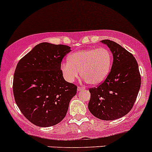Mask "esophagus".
Wrapping results in <instances>:
<instances>
[{"label": "esophagus", "mask_w": 152, "mask_h": 152, "mask_svg": "<svg viewBox=\"0 0 152 152\" xmlns=\"http://www.w3.org/2000/svg\"><path fill=\"white\" fill-rule=\"evenodd\" d=\"M85 89V87H82V86H79L77 88L78 91H81V90H84Z\"/></svg>", "instance_id": "esophagus-1"}]
</instances>
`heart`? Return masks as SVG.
Wrapping results in <instances>:
<instances>
[{
	"instance_id": "obj_1",
	"label": "heart",
	"mask_w": 152,
	"mask_h": 152,
	"mask_svg": "<svg viewBox=\"0 0 152 152\" xmlns=\"http://www.w3.org/2000/svg\"><path fill=\"white\" fill-rule=\"evenodd\" d=\"M112 63L113 56L109 49L89 48L71 53L68 62L61 64L60 70L64 79L70 83L74 82L82 73L86 82L96 85L107 79Z\"/></svg>"
}]
</instances>
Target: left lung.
Wrapping results in <instances>:
<instances>
[{
  "mask_svg": "<svg viewBox=\"0 0 152 152\" xmlns=\"http://www.w3.org/2000/svg\"><path fill=\"white\" fill-rule=\"evenodd\" d=\"M113 53V62L110 74L98 87L89 89L88 109L99 119L112 121L126 115L133 107L141 84L135 58L119 44L102 41Z\"/></svg>",
  "mask_w": 152,
  "mask_h": 152,
  "instance_id": "obj_1",
  "label": "left lung"
}]
</instances>
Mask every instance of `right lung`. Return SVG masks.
Instances as JSON below:
<instances>
[{
	"instance_id": "add662e5",
	"label": "right lung",
	"mask_w": 152,
	"mask_h": 152,
	"mask_svg": "<svg viewBox=\"0 0 152 152\" xmlns=\"http://www.w3.org/2000/svg\"><path fill=\"white\" fill-rule=\"evenodd\" d=\"M70 47L42 42L18 62L13 79L15 102L24 116L40 127L63 120L77 87L64 79L62 59Z\"/></svg>"
}]
</instances>
